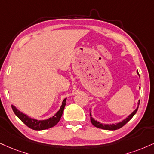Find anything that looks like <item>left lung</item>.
Masks as SVG:
<instances>
[{"instance_id":"1","label":"left lung","mask_w":154,"mask_h":154,"mask_svg":"<svg viewBox=\"0 0 154 154\" xmlns=\"http://www.w3.org/2000/svg\"><path fill=\"white\" fill-rule=\"evenodd\" d=\"M137 72H138V70H137ZM138 75H139V74H138ZM138 106H139V103H138V107H137L136 110L133 111V112L130 115V116H128V117L125 118V120H123L122 122H120V123H118L110 124V125H108V124H102L100 123H99V122H97V120H95L93 118H92L91 114H90V120H91V123H92V125H93L94 126L98 128L104 129V130H108V131L117 130V129H119V128H120L123 127V125H125V124H126L128 122L129 120H130L131 118L133 117V116H134V115L136 113L137 110H138Z\"/></svg>"}]
</instances>
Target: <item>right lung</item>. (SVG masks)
Returning a JSON list of instances; mask_svg holds the SVG:
<instances>
[{
    "mask_svg": "<svg viewBox=\"0 0 154 154\" xmlns=\"http://www.w3.org/2000/svg\"><path fill=\"white\" fill-rule=\"evenodd\" d=\"M66 105V99H64L62 102V105L61 106L60 109L58 112H57L52 118H49V119L47 120H38L32 119L28 117L27 116L22 113L21 112H20L19 110L16 108L14 105H11V107L13 109V111L17 117L21 120L23 123L25 124L26 125H27L28 127L30 128L33 129L35 131H42V130H45V129L50 128H52L55 125H57L58 123V122L60 120L61 117H62L63 111H64V107Z\"/></svg>",
    "mask_w": 154,
    "mask_h": 154,
    "instance_id": "add662e5",
    "label": "right lung"
}]
</instances>
